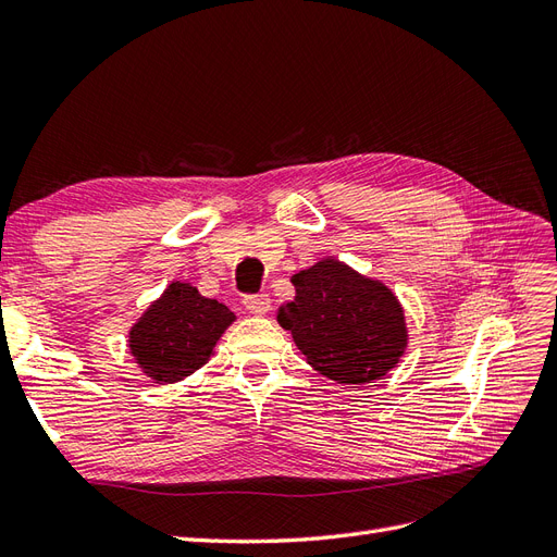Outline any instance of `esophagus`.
<instances>
[{"label":"esophagus","instance_id":"esophagus-1","mask_svg":"<svg viewBox=\"0 0 557 557\" xmlns=\"http://www.w3.org/2000/svg\"><path fill=\"white\" fill-rule=\"evenodd\" d=\"M244 307L252 315H264L272 309V299H269V295H248L244 297Z\"/></svg>","mask_w":557,"mask_h":557}]
</instances>
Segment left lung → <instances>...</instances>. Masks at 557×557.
Returning a JSON list of instances; mask_svg holds the SVG:
<instances>
[{"mask_svg": "<svg viewBox=\"0 0 557 557\" xmlns=\"http://www.w3.org/2000/svg\"><path fill=\"white\" fill-rule=\"evenodd\" d=\"M295 299L278 307V325L323 376L362 385L397 367L409 344L404 309L385 283L346 262L323 258L293 274Z\"/></svg>", "mask_w": 557, "mask_h": 557, "instance_id": "1", "label": "left lung"}]
</instances>
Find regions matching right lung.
<instances>
[{
    "label": "right lung",
    "mask_w": 557,
    "mask_h": 557,
    "mask_svg": "<svg viewBox=\"0 0 557 557\" xmlns=\"http://www.w3.org/2000/svg\"><path fill=\"white\" fill-rule=\"evenodd\" d=\"M237 320L195 285L172 281L129 327L127 346L141 374L153 383H178L213 356L218 339Z\"/></svg>",
    "instance_id": "add662e5"
}]
</instances>
